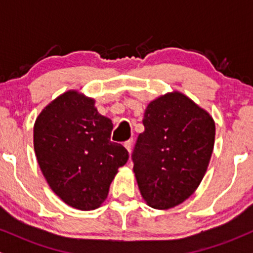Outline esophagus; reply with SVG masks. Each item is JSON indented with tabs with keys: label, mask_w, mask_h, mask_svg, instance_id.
Listing matches in <instances>:
<instances>
[{
	"label": "esophagus",
	"mask_w": 253,
	"mask_h": 253,
	"mask_svg": "<svg viewBox=\"0 0 253 253\" xmlns=\"http://www.w3.org/2000/svg\"><path fill=\"white\" fill-rule=\"evenodd\" d=\"M124 146L126 147V150L130 153V151H132V146H133V139H128L127 141H125Z\"/></svg>",
	"instance_id": "34e87169"
}]
</instances>
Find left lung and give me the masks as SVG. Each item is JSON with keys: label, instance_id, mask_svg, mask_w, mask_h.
I'll list each match as a JSON object with an SVG mask.
<instances>
[{"label": "left lung", "instance_id": "1", "mask_svg": "<svg viewBox=\"0 0 253 253\" xmlns=\"http://www.w3.org/2000/svg\"><path fill=\"white\" fill-rule=\"evenodd\" d=\"M143 124L132 155L136 183L150 207L169 210L201 183L213 153L215 123L191 98L172 91L147 104Z\"/></svg>", "mask_w": 253, "mask_h": 253}]
</instances>
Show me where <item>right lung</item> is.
Returning a JSON list of instances; mask_svg holds the SVG:
<instances>
[{
	"label": "right lung",
	"instance_id": "add662e5",
	"mask_svg": "<svg viewBox=\"0 0 253 253\" xmlns=\"http://www.w3.org/2000/svg\"><path fill=\"white\" fill-rule=\"evenodd\" d=\"M112 129V120L97 112L94 98L77 90L59 95L38 115V164L53 193L70 207H100L118 169L128 161L123 145L110 141Z\"/></svg>",
	"mask_w": 253,
	"mask_h": 253
}]
</instances>
